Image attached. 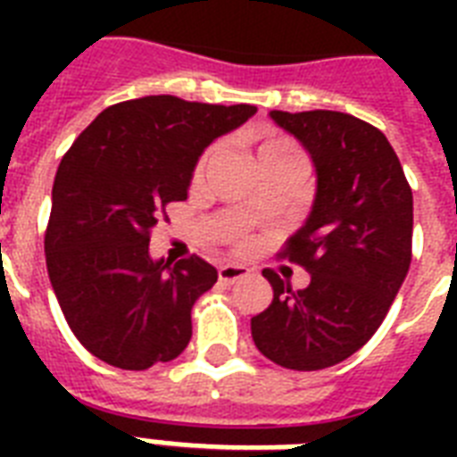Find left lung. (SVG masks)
I'll use <instances>...</instances> for the list:
<instances>
[{"label": "left lung", "mask_w": 457, "mask_h": 457, "mask_svg": "<svg viewBox=\"0 0 457 457\" xmlns=\"http://www.w3.org/2000/svg\"><path fill=\"white\" fill-rule=\"evenodd\" d=\"M235 128L232 106L142 96L102 111L59 163L46 272L68 327L99 361L146 370L192 339V305L218 272L185 244L152 253L149 242L163 208L187 199L201 154Z\"/></svg>", "instance_id": "obj_1"}]
</instances>
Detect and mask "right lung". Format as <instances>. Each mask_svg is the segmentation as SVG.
<instances>
[{
	"label": "right lung",
	"mask_w": 457,
	"mask_h": 457,
	"mask_svg": "<svg viewBox=\"0 0 457 457\" xmlns=\"http://www.w3.org/2000/svg\"><path fill=\"white\" fill-rule=\"evenodd\" d=\"M270 118L308 152L318 185L285 253L292 268L265 272L272 303L251 337L272 362L311 372L346 361L386 318L411 268L412 192L372 125L337 111Z\"/></svg>",
	"instance_id": "right-lung-1"
}]
</instances>
